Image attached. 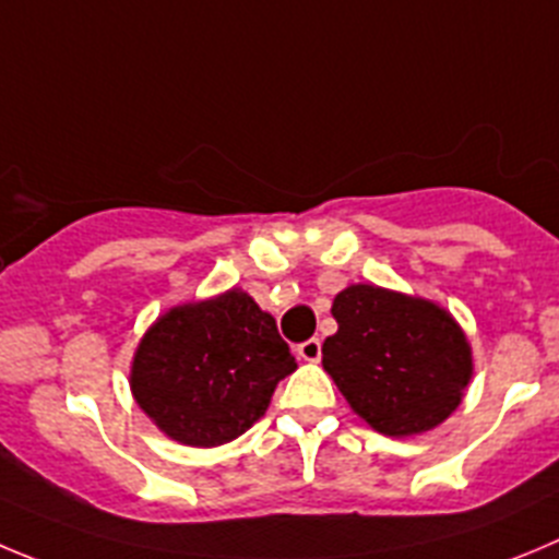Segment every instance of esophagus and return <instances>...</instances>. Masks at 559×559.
Here are the masks:
<instances>
[{
    "mask_svg": "<svg viewBox=\"0 0 559 559\" xmlns=\"http://www.w3.org/2000/svg\"><path fill=\"white\" fill-rule=\"evenodd\" d=\"M322 356V342L320 338H309V342L297 344V358H304V361H320Z\"/></svg>",
    "mask_w": 559,
    "mask_h": 559,
    "instance_id": "obj_1",
    "label": "esophagus"
}]
</instances>
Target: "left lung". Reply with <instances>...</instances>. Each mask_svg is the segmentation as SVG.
<instances>
[{"label": "left lung", "instance_id": "8db88e82", "mask_svg": "<svg viewBox=\"0 0 559 559\" xmlns=\"http://www.w3.org/2000/svg\"><path fill=\"white\" fill-rule=\"evenodd\" d=\"M331 314L338 331L322 344V367L374 430L414 436L461 405L472 350L444 309L358 284L338 292Z\"/></svg>", "mask_w": 559, "mask_h": 559}]
</instances>
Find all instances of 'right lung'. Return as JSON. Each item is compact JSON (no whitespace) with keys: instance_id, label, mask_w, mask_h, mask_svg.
<instances>
[{"instance_id":"right-lung-1","label":"right lung","mask_w":559,"mask_h":559,"mask_svg":"<svg viewBox=\"0 0 559 559\" xmlns=\"http://www.w3.org/2000/svg\"><path fill=\"white\" fill-rule=\"evenodd\" d=\"M295 369L273 317L231 289L151 325L134 353L132 394L174 441L217 447L264 416L278 380Z\"/></svg>"}]
</instances>
